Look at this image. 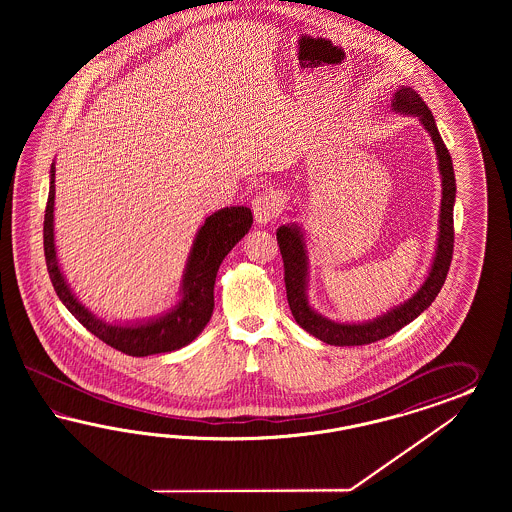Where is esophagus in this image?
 Returning a JSON list of instances; mask_svg holds the SVG:
<instances>
[{"label":"esophagus","mask_w":512,"mask_h":512,"mask_svg":"<svg viewBox=\"0 0 512 512\" xmlns=\"http://www.w3.org/2000/svg\"><path fill=\"white\" fill-rule=\"evenodd\" d=\"M251 208L257 223H270L281 212V197L276 189H264L257 197H253Z\"/></svg>","instance_id":"obj_1"}]
</instances>
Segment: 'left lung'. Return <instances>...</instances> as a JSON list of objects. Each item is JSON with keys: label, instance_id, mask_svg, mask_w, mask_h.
Returning <instances> with one entry per match:
<instances>
[{"label": "left lung", "instance_id": "obj_1", "mask_svg": "<svg viewBox=\"0 0 512 512\" xmlns=\"http://www.w3.org/2000/svg\"><path fill=\"white\" fill-rule=\"evenodd\" d=\"M392 110L417 116L420 124L430 133L434 140L435 152L439 159V172H441V186H443V199H441V214H439V238H437V249H435L434 263L426 281L422 283L419 291L403 302L402 306L387 311L385 315L360 323V325H345V323H334L319 315L317 311L311 310L308 296H306V285H308V255H306V244L300 233V227L296 225H283L279 227L278 244L283 259V270H285V289H287V300L289 308L293 311L296 323L302 326L311 336L317 340L325 341L330 345H368L373 341L383 340L390 334L398 332L402 326L409 325L413 319H417L420 313L428 310L439 295L447 274H449L452 251H454V199H456V180H454V169L452 159L445 142L441 139L434 116L428 109V105L422 101L419 93L413 88L402 86L394 93L392 99Z\"/></svg>", "mask_w": 512, "mask_h": 512}]
</instances>
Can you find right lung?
Wrapping results in <instances>:
<instances>
[{"label":"right lung","mask_w":512,"mask_h":512,"mask_svg":"<svg viewBox=\"0 0 512 512\" xmlns=\"http://www.w3.org/2000/svg\"><path fill=\"white\" fill-rule=\"evenodd\" d=\"M54 172L56 167L52 163L43 238L48 276L63 306L93 336L129 357L169 353L195 340L208 325L214 311V285L219 264L251 229V210L246 206H231L206 217L187 259L186 274L182 279V298L169 313L137 325H109L78 302L60 272L54 246Z\"/></svg>","instance_id":"right-lung-1"}]
</instances>
